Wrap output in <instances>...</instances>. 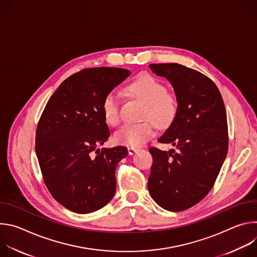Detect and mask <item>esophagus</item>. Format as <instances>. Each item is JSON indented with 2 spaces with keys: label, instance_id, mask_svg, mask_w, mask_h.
<instances>
[{
  "label": "esophagus",
  "instance_id": "esophagus-1",
  "mask_svg": "<svg viewBox=\"0 0 257 257\" xmlns=\"http://www.w3.org/2000/svg\"><path fill=\"white\" fill-rule=\"evenodd\" d=\"M137 149H134V148H128V154L129 156H133L135 155V153H137Z\"/></svg>",
  "mask_w": 257,
  "mask_h": 257
}]
</instances>
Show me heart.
<instances>
[{"mask_svg": "<svg viewBox=\"0 0 257 257\" xmlns=\"http://www.w3.org/2000/svg\"><path fill=\"white\" fill-rule=\"evenodd\" d=\"M126 92L144 102L141 119L143 122L126 124L118 130L114 139L129 148L143 145L155 134L153 122L161 128L168 127L175 120L178 112L176 97L167 92L166 86L151 75H142L126 87ZM120 97L115 90L108 91L101 102V112L108 125L117 126L121 122Z\"/></svg>", "mask_w": 257, "mask_h": 257, "instance_id": "heart-1", "label": "heart"}]
</instances>
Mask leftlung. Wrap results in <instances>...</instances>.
<instances>
[{"label": "left lung", "instance_id": "left-lung-1", "mask_svg": "<svg viewBox=\"0 0 257 257\" xmlns=\"http://www.w3.org/2000/svg\"><path fill=\"white\" fill-rule=\"evenodd\" d=\"M150 68L173 86L178 112L158 139L177 151L150 149L154 163L148 187L161 207L185 210L207 195L227 157L226 108L216 85L200 72L176 63Z\"/></svg>", "mask_w": 257, "mask_h": 257}]
</instances>
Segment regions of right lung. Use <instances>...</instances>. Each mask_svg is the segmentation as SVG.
I'll return each mask as SVG.
<instances>
[{"label":"right lung","instance_id":"add662e5","mask_svg":"<svg viewBox=\"0 0 257 257\" xmlns=\"http://www.w3.org/2000/svg\"><path fill=\"white\" fill-rule=\"evenodd\" d=\"M130 74L107 67L75 73L61 83L41 117L35 153L44 181L52 196L73 212L98 210L115 195L116 168L128 151L97 149L109 137L101 102Z\"/></svg>","mask_w":257,"mask_h":257}]
</instances>
